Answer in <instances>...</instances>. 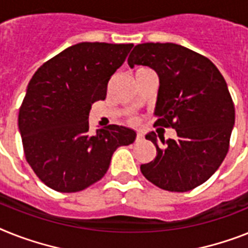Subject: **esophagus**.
Segmentation results:
<instances>
[{
  "instance_id": "obj_1",
  "label": "esophagus",
  "mask_w": 248,
  "mask_h": 248,
  "mask_svg": "<svg viewBox=\"0 0 248 248\" xmlns=\"http://www.w3.org/2000/svg\"><path fill=\"white\" fill-rule=\"evenodd\" d=\"M142 139H143V134H142V133H137V137H136L137 142H140Z\"/></svg>"
}]
</instances>
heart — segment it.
<instances>
[{
  "instance_id": "b5f03b06",
  "label": "heart",
  "mask_w": 248,
  "mask_h": 248,
  "mask_svg": "<svg viewBox=\"0 0 248 248\" xmlns=\"http://www.w3.org/2000/svg\"><path fill=\"white\" fill-rule=\"evenodd\" d=\"M149 68H146V67H139L138 69L136 71V73H139V72H143V71H148ZM128 123L129 124H132V125H136V124H138V119H137L136 116H130L128 119Z\"/></svg>"
}]
</instances>
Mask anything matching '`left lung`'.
Here are the masks:
<instances>
[{
  "mask_svg": "<svg viewBox=\"0 0 248 248\" xmlns=\"http://www.w3.org/2000/svg\"><path fill=\"white\" fill-rule=\"evenodd\" d=\"M128 64L148 65L159 77L155 125L176 129L177 138L146 137L156 146L153 161L140 165L143 176L167 191L184 193L204 184L230 149L234 104L226 79L210 59L173 43L134 46Z\"/></svg>",
  "mask_w": 248,
  "mask_h": 248,
  "instance_id": "obj_1",
  "label": "left lung"
}]
</instances>
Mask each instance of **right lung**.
<instances>
[{
    "label": "right lung",
    "mask_w": 248,
    "mask_h": 248,
    "mask_svg": "<svg viewBox=\"0 0 248 248\" xmlns=\"http://www.w3.org/2000/svg\"><path fill=\"white\" fill-rule=\"evenodd\" d=\"M133 44L79 43L34 73L18 111L25 158L40 181L76 193L104 177L112 153L136 132L115 124L89 132L92 104L105 100L108 83Z\"/></svg>",
    "instance_id": "right-lung-1"
}]
</instances>
